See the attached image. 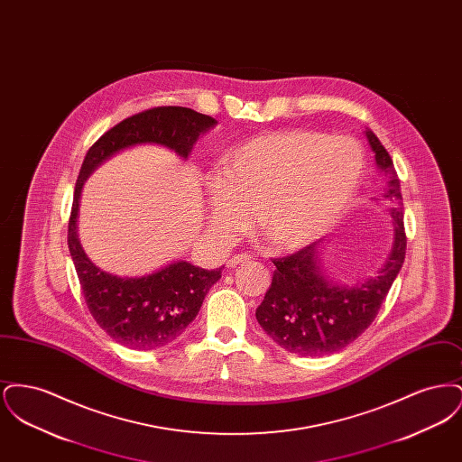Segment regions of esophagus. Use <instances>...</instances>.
<instances>
[{
    "label": "esophagus",
    "instance_id": "esophagus-1",
    "mask_svg": "<svg viewBox=\"0 0 462 462\" xmlns=\"http://www.w3.org/2000/svg\"><path fill=\"white\" fill-rule=\"evenodd\" d=\"M251 260V256H247V254H236V256H232L230 260H228V266H237V264L247 263Z\"/></svg>",
    "mask_w": 462,
    "mask_h": 462
}]
</instances>
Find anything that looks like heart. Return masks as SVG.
Segmentation results:
<instances>
[{
    "label": "heart",
    "mask_w": 462,
    "mask_h": 462,
    "mask_svg": "<svg viewBox=\"0 0 462 462\" xmlns=\"http://www.w3.org/2000/svg\"><path fill=\"white\" fill-rule=\"evenodd\" d=\"M365 155L350 136L308 130L268 133L241 142L208 187L213 225L234 234L256 213L273 245L292 251L328 234L355 198Z\"/></svg>",
    "instance_id": "b5f03b06"
}]
</instances>
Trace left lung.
I'll return each mask as SVG.
<instances>
[{
	"instance_id": "left-lung-1",
	"label": "left lung",
	"mask_w": 462,
	"mask_h": 462,
	"mask_svg": "<svg viewBox=\"0 0 462 462\" xmlns=\"http://www.w3.org/2000/svg\"><path fill=\"white\" fill-rule=\"evenodd\" d=\"M365 136L375 164L388 176L383 198L395 200L390 208L395 237L392 253L377 272L355 286L332 282L320 263V242H313L294 254L275 258V272L256 319L264 332L287 352L320 356L339 352L353 343L375 319L390 287L405 260L407 237L403 230L400 180L393 161L371 130Z\"/></svg>"
}]
</instances>
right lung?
Segmentation results:
<instances>
[{
    "mask_svg": "<svg viewBox=\"0 0 462 462\" xmlns=\"http://www.w3.org/2000/svg\"><path fill=\"white\" fill-rule=\"evenodd\" d=\"M217 119L187 107H154L134 114L104 133L83 161L74 189L67 244L89 313L110 337L133 350L161 348L187 329L202 301L221 279V268L204 270L178 260L143 277H117L98 268L78 239V209L83 185L112 155L142 143H155L187 159L199 134Z\"/></svg>",
    "mask_w": 462,
    "mask_h": 462,
    "instance_id": "obj_1",
    "label": "right lung"
}]
</instances>
